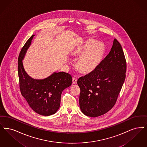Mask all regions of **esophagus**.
Instances as JSON below:
<instances>
[{"label":"esophagus","mask_w":147,"mask_h":147,"mask_svg":"<svg viewBox=\"0 0 147 147\" xmlns=\"http://www.w3.org/2000/svg\"><path fill=\"white\" fill-rule=\"evenodd\" d=\"M77 80L76 78H75V77L72 78V83L73 84L77 83Z\"/></svg>","instance_id":"1"}]
</instances>
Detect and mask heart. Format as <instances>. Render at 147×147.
Returning a JSON list of instances; mask_svg holds the SVG:
<instances>
[{"instance_id": "1", "label": "heart", "mask_w": 147, "mask_h": 147, "mask_svg": "<svg viewBox=\"0 0 147 147\" xmlns=\"http://www.w3.org/2000/svg\"><path fill=\"white\" fill-rule=\"evenodd\" d=\"M104 53V47L101 43L87 41L84 45L76 48L72 53L74 57H80L77 66L83 74H90L97 68Z\"/></svg>"}]
</instances>
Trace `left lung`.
<instances>
[{
    "mask_svg": "<svg viewBox=\"0 0 147 147\" xmlns=\"http://www.w3.org/2000/svg\"><path fill=\"white\" fill-rule=\"evenodd\" d=\"M126 62L120 43L114 39L111 51L95 70L77 80L80 108L84 115L97 117L114 106L124 83Z\"/></svg>",
    "mask_w": 147,
    "mask_h": 147,
    "instance_id": "1",
    "label": "left lung"
}]
</instances>
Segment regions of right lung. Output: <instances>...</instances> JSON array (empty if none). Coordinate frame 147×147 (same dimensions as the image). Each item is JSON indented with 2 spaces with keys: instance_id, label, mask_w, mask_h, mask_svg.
<instances>
[{
  "instance_id": "obj_1",
  "label": "right lung",
  "mask_w": 147,
  "mask_h": 147,
  "mask_svg": "<svg viewBox=\"0 0 147 147\" xmlns=\"http://www.w3.org/2000/svg\"><path fill=\"white\" fill-rule=\"evenodd\" d=\"M34 36L33 34L20 51L18 59L20 88L22 96L36 113L43 116L54 114L60 108L63 91L72 84V76L64 72H54L43 79H34L24 69L22 60Z\"/></svg>"
}]
</instances>
